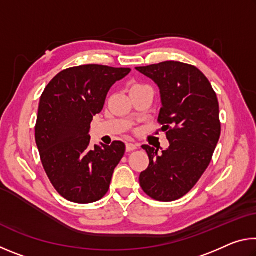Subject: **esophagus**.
I'll return each instance as SVG.
<instances>
[{"instance_id":"esophagus-1","label":"esophagus","mask_w":256,"mask_h":256,"mask_svg":"<svg viewBox=\"0 0 256 256\" xmlns=\"http://www.w3.org/2000/svg\"><path fill=\"white\" fill-rule=\"evenodd\" d=\"M138 144H132V142H128V144H126V151H133L138 149Z\"/></svg>"}]
</instances>
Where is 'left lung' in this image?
<instances>
[{"instance_id": "1", "label": "left lung", "mask_w": 256, "mask_h": 256, "mask_svg": "<svg viewBox=\"0 0 256 256\" xmlns=\"http://www.w3.org/2000/svg\"><path fill=\"white\" fill-rule=\"evenodd\" d=\"M136 68L158 86L162 99L158 120L170 141V148L160 152L142 146L149 166L138 180L154 200H178L201 178L218 144L222 131L218 99L206 76L190 64L166 60Z\"/></svg>"}]
</instances>
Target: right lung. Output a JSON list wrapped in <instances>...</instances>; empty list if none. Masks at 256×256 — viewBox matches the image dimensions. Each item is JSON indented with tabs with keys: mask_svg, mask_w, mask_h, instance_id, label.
<instances>
[{
	"mask_svg": "<svg viewBox=\"0 0 256 256\" xmlns=\"http://www.w3.org/2000/svg\"><path fill=\"white\" fill-rule=\"evenodd\" d=\"M131 68L88 64L66 68L42 92L34 128L42 164L66 200L92 203L105 196L125 152L122 141L90 146V123L116 81Z\"/></svg>",
	"mask_w": 256,
	"mask_h": 256,
	"instance_id": "1",
	"label": "right lung"
}]
</instances>
